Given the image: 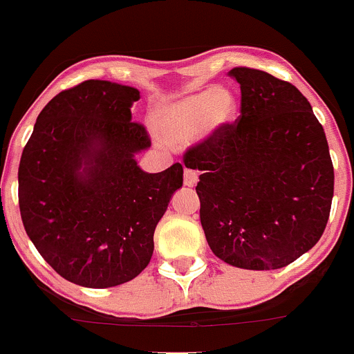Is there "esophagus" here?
I'll use <instances>...</instances> for the list:
<instances>
[{
	"instance_id": "34e87169",
	"label": "esophagus",
	"mask_w": 354,
	"mask_h": 354,
	"mask_svg": "<svg viewBox=\"0 0 354 354\" xmlns=\"http://www.w3.org/2000/svg\"><path fill=\"white\" fill-rule=\"evenodd\" d=\"M198 180V174L194 169H185V185L187 187H195Z\"/></svg>"
}]
</instances>
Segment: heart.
<instances>
[{
	"mask_svg": "<svg viewBox=\"0 0 354 354\" xmlns=\"http://www.w3.org/2000/svg\"><path fill=\"white\" fill-rule=\"evenodd\" d=\"M236 102L233 95L216 86L164 104L153 114V126L167 143H185L202 128L218 131L235 119Z\"/></svg>",
	"mask_w": 354,
	"mask_h": 354,
	"instance_id": "heart-1",
	"label": "heart"
}]
</instances>
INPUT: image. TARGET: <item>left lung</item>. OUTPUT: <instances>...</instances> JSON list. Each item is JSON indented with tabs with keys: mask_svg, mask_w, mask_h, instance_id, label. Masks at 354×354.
Masks as SVG:
<instances>
[{
	"mask_svg": "<svg viewBox=\"0 0 354 354\" xmlns=\"http://www.w3.org/2000/svg\"><path fill=\"white\" fill-rule=\"evenodd\" d=\"M240 115L190 147L195 187L212 252L245 270L283 268L320 240L334 197L325 131L290 82L235 67Z\"/></svg>",
	"mask_w": 354,
	"mask_h": 354,
	"instance_id": "1",
	"label": "left lung"
}]
</instances>
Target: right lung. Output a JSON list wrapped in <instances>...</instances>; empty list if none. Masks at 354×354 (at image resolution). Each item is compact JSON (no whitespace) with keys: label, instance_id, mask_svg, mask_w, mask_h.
Wrapping results in <instances>:
<instances>
[{"label":"right lung","instance_id":"right-lung-1","mask_svg":"<svg viewBox=\"0 0 354 354\" xmlns=\"http://www.w3.org/2000/svg\"><path fill=\"white\" fill-rule=\"evenodd\" d=\"M140 91L88 79L60 91L37 115L19 166L24 228L51 268L91 289L138 277L153 252V232L183 185L173 164L149 174L135 153L150 147L131 121Z\"/></svg>","mask_w":354,"mask_h":354}]
</instances>
